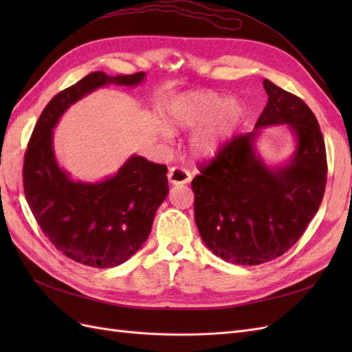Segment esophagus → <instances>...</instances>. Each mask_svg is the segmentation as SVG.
Listing matches in <instances>:
<instances>
[{"label":"esophagus","instance_id":"obj_1","mask_svg":"<svg viewBox=\"0 0 352 352\" xmlns=\"http://www.w3.org/2000/svg\"><path fill=\"white\" fill-rule=\"evenodd\" d=\"M167 177H168V182L172 185H184V184L190 182V173L186 168L180 167V166H175L170 168L167 173Z\"/></svg>","mask_w":352,"mask_h":352}]
</instances>
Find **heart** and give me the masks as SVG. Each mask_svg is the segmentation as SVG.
<instances>
[{
	"label": "heart",
	"instance_id": "b5f03b06",
	"mask_svg": "<svg viewBox=\"0 0 352 352\" xmlns=\"http://www.w3.org/2000/svg\"><path fill=\"white\" fill-rule=\"evenodd\" d=\"M239 116V109L235 102L228 101L214 92H194L177 100L168 109L166 120L167 126L195 127L208 122L199 129L190 141V148L199 157L214 155ZM163 135L168 136V131L163 129Z\"/></svg>",
	"mask_w": 352,
	"mask_h": 352
}]
</instances>
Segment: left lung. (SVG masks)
<instances>
[{
	"instance_id": "left-lung-1",
	"label": "left lung",
	"mask_w": 352,
	"mask_h": 352,
	"mask_svg": "<svg viewBox=\"0 0 352 352\" xmlns=\"http://www.w3.org/2000/svg\"><path fill=\"white\" fill-rule=\"evenodd\" d=\"M263 85L269 100L254 132L221 145L190 184L202 241L217 257L241 265L272 261L295 245L326 188V148L314 113L270 80ZM272 124H286L297 138L290 163L273 169L253 150L259 129Z\"/></svg>"
}]
</instances>
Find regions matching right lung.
<instances>
[{
	"label": "right lung",
	"instance_id": "right-lung-1",
	"mask_svg": "<svg viewBox=\"0 0 352 352\" xmlns=\"http://www.w3.org/2000/svg\"><path fill=\"white\" fill-rule=\"evenodd\" d=\"M144 78V72L89 73L47 104L28 144L23 189L32 214L58 251L89 267H116L142 247L168 194L167 167L132 155L101 182H74L57 163L52 129L63 113L89 92L109 83L136 87Z\"/></svg>",
	"mask_w": 352,
	"mask_h": 352
}]
</instances>
